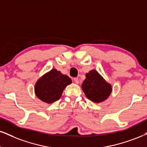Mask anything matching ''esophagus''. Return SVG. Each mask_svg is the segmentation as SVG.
Returning <instances> with one entry per match:
<instances>
[{"instance_id": "obj_1", "label": "esophagus", "mask_w": 147, "mask_h": 147, "mask_svg": "<svg viewBox=\"0 0 147 147\" xmlns=\"http://www.w3.org/2000/svg\"><path fill=\"white\" fill-rule=\"evenodd\" d=\"M74 82L76 83V84H78V83H79V80H78V78H74Z\"/></svg>"}]
</instances>
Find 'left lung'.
Returning a JSON list of instances; mask_svg holds the SVG:
<instances>
[{
    "label": "left lung",
    "mask_w": 147,
    "mask_h": 147,
    "mask_svg": "<svg viewBox=\"0 0 147 147\" xmlns=\"http://www.w3.org/2000/svg\"><path fill=\"white\" fill-rule=\"evenodd\" d=\"M82 89L88 99L95 103H101L108 98L112 93L111 84L106 82L97 71L93 69L86 74V79Z\"/></svg>",
    "instance_id": "left-lung-1"
}]
</instances>
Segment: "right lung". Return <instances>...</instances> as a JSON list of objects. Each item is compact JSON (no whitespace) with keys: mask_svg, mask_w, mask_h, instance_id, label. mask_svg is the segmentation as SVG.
Listing matches in <instances>:
<instances>
[{"mask_svg":"<svg viewBox=\"0 0 147 147\" xmlns=\"http://www.w3.org/2000/svg\"><path fill=\"white\" fill-rule=\"evenodd\" d=\"M71 80L60 71L52 69L42 76L35 85V93L40 100L52 104L61 98L63 90Z\"/></svg>","mask_w":147,"mask_h":147,"instance_id":"obj_1","label":"right lung"}]
</instances>
